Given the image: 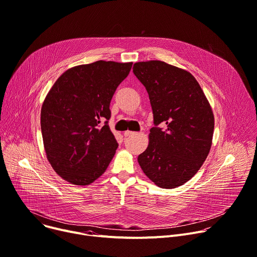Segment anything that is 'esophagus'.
<instances>
[{
	"mask_svg": "<svg viewBox=\"0 0 257 257\" xmlns=\"http://www.w3.org/2000/svg\"><path fill=\"white\" fill-rule=\"evenodd\" d=\"M135 134H136L135 132L129 131V130H127V131L124 132V136H125V137H130V136H133V135H135Z\"/></svg>",
	"mask_w": 257,
	"mask_h": 257,
	"instance_id": "obj_1",
	"label": "esophagus"
}]
</instances>
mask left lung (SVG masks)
Instances as JSON below:
<instances>
[{"instance_id": "left-lung-1", "label": "left lung", "mask_w": 257, "mask_h": 257, "mask_svg": "<svg viewBox=\"0 0 257 257\" xmlns=\"http://www.w3.org/2000/svg\"><path fill=\"white\" fill-rule=\"evenodd\" d=\"M135 76L148 90L155 125L149 145L138 156L143 173L161 188H177L189 181L206 160L212 143L214 116L199 83L190 72L162 61L137 62Z\"/></svg>"}]
</instances>
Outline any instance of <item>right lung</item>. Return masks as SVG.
Wrapping results in <instances>:
<instances>
[{"mask_svg": "<svg viewBox=\"0 0 257 257\" xmlns=\"http://www.w3.org/2000/svg\"><path fill=\"white\" fill-rule=\"evenodd\" d=\"M132 64L96 61L72 67L48 92L41 111L44 148L54 171L71 184L89 185L114 158L118 143L107 124L109 103Z\"/></svg>", "mask_w": 257, "mask_h": 257, "instance_id": "add662e5", "label": "right lung"}]
</instances>
